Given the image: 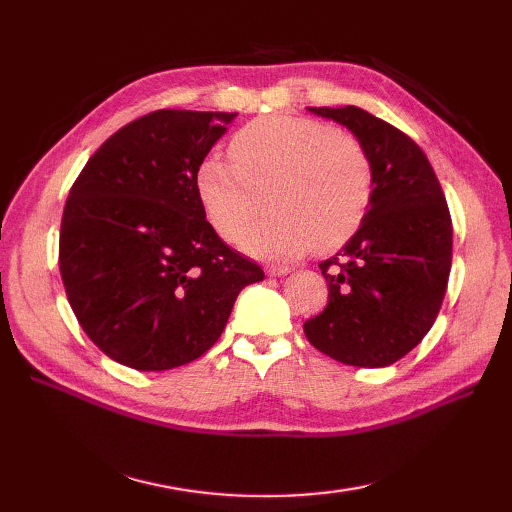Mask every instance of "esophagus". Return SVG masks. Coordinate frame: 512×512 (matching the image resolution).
Instances as JSON below:
<instances>
[{
	"label": "esophagus",
	"instance_id": "34e87169",
	"mask_svg": "<svg viewBox=\"0 0 512 512\" xmlns=\"http://www.w3.org/2000/svg\"><path fill=\"white\" fill-rule=\"evenodd\" d=\"M266 273H268V277H284L290 273V268L288 266H268Z\"/></svg>",
	"mask_w": 512,
	"mask_h": 512
}]
</instances>
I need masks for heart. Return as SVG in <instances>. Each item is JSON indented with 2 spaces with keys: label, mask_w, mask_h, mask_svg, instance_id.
I'll return each mask as SVG.
<instances>
[{
  "label": "heart",
  "mask_w": 512,
  "mask_h": 512,
  "mask_svg": "<svg viewBox=\"0 0 512 512\" xmlns=\"http://www.w3.org/2000/svg\"><path fill=\"white\" fill-rule=\"evenodd\" d=\"M231 158H204L195 189L228 242L241 237L269 193L274 213L242 238L255 257L290 262L314 246H341L361 228L372 202L374 173L363 145L312 118H255L231 138Z\"/></svg>",
  "instance_id": "1"
}]
</instances>
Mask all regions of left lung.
<instances>
[{
  "instance_id": "left-lung-1",
  "label": "left lung",
  "mask_w": 512,
  "mask_h": 512,
  "mask_svg": "<svg viewBox=\"0 0 512 512\" xmlns=\"http://www.w3.org/2000/svg\"><path fill=\"white\" fill-rule=\"evenodd\" d=\"M350 129L372 162L374 191L361 228L319 264L328 306L303 323L319 352L354 367H387L436 321L451 273L453 226L424 151L361 107H308Z\"/></svg>"
}]
</instances>
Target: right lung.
<instances>
[{
	"label": "right lung",
	"mask_w": 512,
	"mask_h": 512,
	"mask_svg": "<svg viewBox=\"0 0 512 512\" xmlns=\"http://www.w3.org/2000/svg\"><path fill=\"white\" fill-rule=\"evenodd\" d=\"M237 114L158 110L118 129L63 209L59 268L83 332L140 372L187 365L264 270L206 222L195 171Z\"/></svg>",
	"instance_id": "obj_1"
}]
</instances>
